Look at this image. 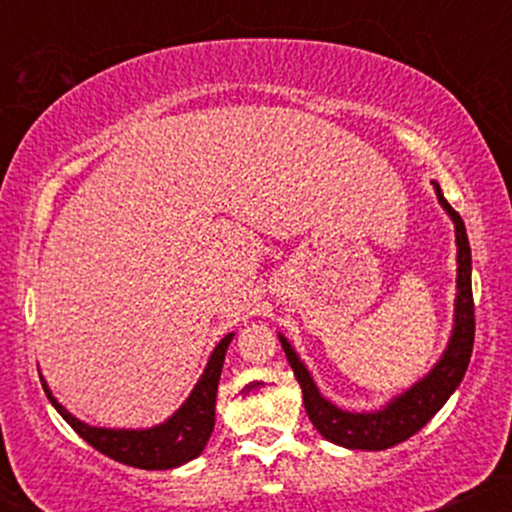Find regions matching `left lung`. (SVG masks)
Returning <instances> with one entry per match:
<instances>
[{"instance_id": "8db88e82", "label": "left lung", "mask_w": 512, "mask_h": 512, "mask_svg": "<svg viewBox=\"0 0 512 512\" xmlns=\"http://www.w3.org/2000/svg\"><path fill=\"white\" fill-rule=\"evenodd\" d=\"M433 190L440 207L448 211L455 223V243H457V296H455V322L448 349L443 351L440 361L431 368L426 378L414 383L407 392L397 395L378 411H344L330 399H325L317 390L315 380L310 378L305 363L298 358L289 339L279 334V342L284 346L293 375L301 383L303 404L310 421L322 438L334 445H342L349 450H385L402 443L421 431L428 421L436 416V411L448 402V397L462 383L467 373L469 356L474 346V301H472V250H469L464 221L448 199L443 197L438 182H433Z\"/></svg>"}]
</instances>
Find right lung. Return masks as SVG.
Listing matches in <instances>:
<instances>
[{
    "instance_id": "right-lung-1",
    "label": "right lung",
    "mask_w": 512,
    "mask_h": 512,
    "mask_svg": "<svg viewBox=\"0 0 512 512\" xmlns=\"http://www.w3.org/2000/svg\"><path fill=\"white\" fill-rule=\"evenodd\" d=\"M233 332L226 334L216 349L211 351L207 368H204L202 378L197 380L195 390L185 399V404L170 416L168 421L154 428H139V431H129V428H98L88 426L79 421L76 416L69 414L67 409L52 397L48 383L40 378L43 390L52 407L62 414V419L86 440L91 448H96L110 460L129 464V467L139 469H173L180 464L195 460L202 455L204 445L214 431L216 419V390H219V378L223 368V358L226 349L231 344Z\"/></svg>"
}]
</instances>
